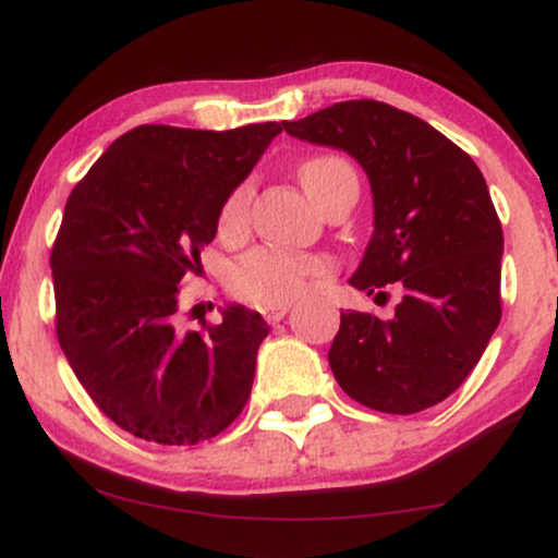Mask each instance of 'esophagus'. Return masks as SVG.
I'll list each match as a JSON object with an SVG mask.
<instances>
[{"instance_id":"obj_1","label":"esophagus","mask_w":558,"mask_h":558,"mask_svg":"<svg viewBox=\"0 0 558 558\" xmlns=\"http://www.w3.org/2000/svg\"><path fill=\"white\" fill-rule=\"evenodd\" d=\"M286 314H288L286 303H280V306H265V308H263V316H265L267 324H278L280 319H283Z\"/></svg>"}]
</instances>
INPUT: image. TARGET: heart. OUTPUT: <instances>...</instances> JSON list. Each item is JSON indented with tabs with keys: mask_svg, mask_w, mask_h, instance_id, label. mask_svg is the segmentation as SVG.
<instances>
[{
	"mask_svg": "<svg viewBox=\"0 0 558 558\" xmlns=\"http://www.w3.org/2000/svg\"><path fill=\"white\" fill-rule=\"evenodd\" d=\"M299 178L303 187L316 203L324 201L329 190L342 182H357L355 169L348 159L337 154H319L301 161ZM252 201V182H239L218 210V231L223 236H234L246 227ZM329 272V263L319 255H301V252L278 250V246H257L246 252L229 272V288L239 299L257 303V306H280L293 301L308 278H322Z\"/></svg>",
	"mask_w": 558,
	"mask_h": 558,
	"instance_id": "obj_1",
	"label": "heart"
}]
</instances>
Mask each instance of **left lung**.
Segmentation results:
<instances>
[{"label": "left lung", "instance_id": "left-lung-1", "mask_svg": "<svg viewBox=\"0 0 558 558\" xmlns=\"http://www.w3.org/2000/svg\"><path fill=\"white\" fill-rule=\"evenodd\" d=\"M295 138L344 149L371 180L376 231L350 283L386 295L391 319L344 312L329 365L350 399L414 414L448 399L502 319V223L484 174L422 118L378 100H348L283 123Z\"/></svg>", "mask_w": 558, "mask_h": 558}]
</instances>
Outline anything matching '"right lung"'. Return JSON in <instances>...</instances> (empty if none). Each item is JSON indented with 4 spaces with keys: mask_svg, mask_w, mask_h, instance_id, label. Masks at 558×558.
Returning a JSON list of instances; mask_svg holds the SVG:
<instances>
[{
    "mask_svg": "<svg viewBox=\"0 0 558 558\" xmlns=\"http://www.w3.org/2000/svg\"><path fill=\"white\" fill-rule=\"evenodd\" d=\"M280 131L138 125L69 195L51 250L56 337L89 399L141 440H210L250 399L263 316L229 306L182 335L178 301L227 195Z\"/></svg>",
    "mask_w": 558,
    "mask_h": 558,
    "instance_id": "1",
    "label": "right lung"
}]
</instances>
